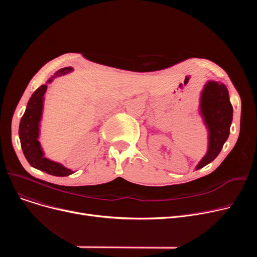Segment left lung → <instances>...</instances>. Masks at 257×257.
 I'll return each instance as SVG.
<instances>
[{
    "mask_svg": "<svg viewBox=\"0 0 257 257\" xmlns=\"http://www.w3.org/2000/svg\"><path fill=\"white\" fill-rule=\"evenodd\" d=\"M201 112L209 131L207 154L200 161L197 170L205 167L219 155L230 132L233 108L223 83L209 81L201 96Z\"/></svg>",
    "mask_w": 257,
    "mask_h": 257,
    "instance_id": "1",
    "label": "left lung"
}]
</instances>
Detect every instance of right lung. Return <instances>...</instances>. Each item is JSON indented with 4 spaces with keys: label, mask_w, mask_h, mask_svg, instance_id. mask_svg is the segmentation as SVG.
<instances>
[{
    "label": "right lung",
    "mask_w": 257,
    "mask_h": 257,
    "mask_svg": "<svg viewBox=\"0 0 257 257\" xmlns=\"http://www.w3.org/2000/svg\"><path fill=\"white\" fill-rule=\"evenodd\" d=\"M73 69L72 67H64V69L59 70L55 76H62L67 73H70ZM54 78V77H53ZM50 79L48 82H51ZM47 90V85L44 84L39 86L31 96L28 105H27L26 111L21 118L20 123V140L21 146L24 152L26 159L28 163L35 169L46 172L54 176L63 177L69 176L73 174L71 170L64 168L62 165L54 163L47 159L44 156V153L40 148L38 142V132H39V120L42 117L43 111V102H44V94Z\"/></svg>",
    "instance_id": "1"
}]
</instances>
